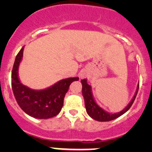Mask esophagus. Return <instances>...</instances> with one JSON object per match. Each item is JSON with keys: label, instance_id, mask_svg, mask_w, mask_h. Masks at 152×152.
Here are the masks:
<instances>
[{"label": "esophagus", "instance_id": "obj_1", "mask_svg": "<svg viewBox=\"0 0 152 152\" xmlns=\"http://www.w3.org/2000/svg\"><path fill=\"white\" fill-rule=\"evenodd\" d=\"M86 76H87V75H86L85 73H81V75H80V77L83 79V78L86 77Z\"/></svg>", "mask_w": 152, "mask_h": 152}]
</instances>
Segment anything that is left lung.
<instances>
[{
  "instance_id": "1",
  "label": "left lung",
  "mask_w": 152,
  "mask_h": 152,
  "mask_svg": "<svg viewBox=\"0 0 152 152\" xmlns=\"http://www.w3.org/2000/svg\"><path fill=\"white\" fill-rule=\"evenodd\" d=\"M81 82L82 84V94H83L84 99H85L86 111H87V114L92 118H93L96 121H113L114 119L120 117L121 115L124 114L126 112L128 111L130 107H132V104L134 103V101L135 99L139 89L138 85L137 87V90H136V93L134 94V97H133L132 100L131 101V102L129 104L128 106L124 110L121 111L120 113L110 114V113L104 111L103 109L101 108L96 103V102H95L94 99L93 97V95H92L91 87L87 84V79H82Z\"/></svg>"
}]
</instances>
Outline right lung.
Segmentation results:
<instances>
[{"mask_svg": "<svg viewBox=\"0 0 152 152\" xmlns=\"http://www.w3.org/2000/svg\"><path fill=\"white\" fill-rule=\"evenodd\" d=\"M23 47L15 58L12 71V87L18 105L26 114L39 119L54 117L59 113L69 86L79 77L62 79L42 90H34L22 85L18 78V67L23 57Z\"/></svg>", "mask_w": 152, "mask_h": 152, "instance_id": "add662e5", "label": "right lung"}]
</instances>
